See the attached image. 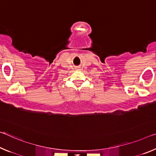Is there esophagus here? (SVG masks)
Here are the masks:
<instances>
[{
  "instance_id": "obj_1",
  "label": "esophagus",
  "mask_w": 156,
  "mask_h": 156,
  "mask_svg": "<svg viewBox=\"0 0 156 156\" xmlns=\"http://www.w3.org/2000/svg\"><path fill=\"white\" fill-rule=\"evenodd\" d=\"M78 69H79V68H78Z\"/></svg>"
}]
</instances>
